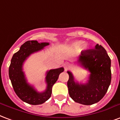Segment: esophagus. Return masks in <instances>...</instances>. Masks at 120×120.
<instances>
[{
	"mask_svg": "<svg viewBox=\"0 0 120 120\" xmlns=\"http://www.w3.org/2000/svg\"><path fill=\"white\" fill-rule=\"evenodd\" d=\"M70 67V64L68 63H65L64 64V70H67L68 68Z\"/></svg>",
	"mask_w": 120,
	"mask_h": 120,
	"instance_id": "obj_1",
	"label": "esophagus"
}]
</instances>
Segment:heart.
Here are the masks:
<instances>
[{
  "mask_svg": "<svg viewBox=\"0 0 120 120\" xmlns=\"http://www.w3.org/2000/svg\"><path fill=\"white\" fill-rule=\"evenodd\" d=\"M83 45H84V42L82 41H74L73 43H72L71 44V47L73 48V49L75 50H79L82 47ZM84 47H86L85 45H84Z\"/></svg>",
  "mask_w": 120,
  "mask_h": 120,
  "instance_id": "1",
  "label": "heart"
}]
</instances>
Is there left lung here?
<instances>
[{"mask_svg": "<svg viewBox=\"0 0 120 120\" xmlns=\"http://www.w3.org/2000/svg\"><path fill=\"white\" fill-rule=\"evenodd\" d=\"M77 62L90 75L88 82L79 84L75 81L72 73L67 71L70 97L81 104H94L104 97L111 84V59L104 48L97 44L94 49L82 51Z\"/></svg>", "mask_w": 120, "mask_h": 120, "instance_id": "1", "label": "left lung"}]
</instances>
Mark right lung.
Returning <instances> with one entry per match:
<instances>
[{
	"label": "right lung",
	"instance_id": "obj_1",
	"mask_svg": "<svg viewBox=\"0 0 120 120\" xmlns=\"http://www.w3.org/2000/svg\"><path fill=\"white\" fill-rule=\"evenodd\" d=\"M49 43H38L36 40L27 41L20 47L17 52L14 54L9 68V77L15 92L22 101L32 105L43 104L51 97L52 88L56 83L59 74L64 71L63 67L50 70L47 72L45 81L47 88L43 92H38L33 86L27 82L23 71V64L30 54L42 50Z\"/></svg>",
	"mask_w": 120,
	"mask_h": 120
}]
</instances>
